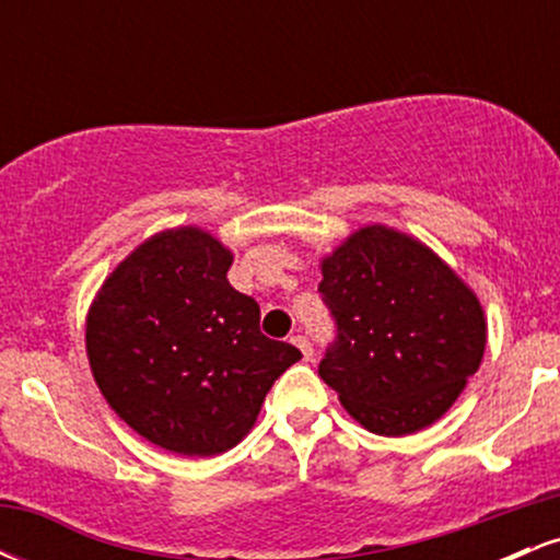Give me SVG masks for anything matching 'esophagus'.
Returning a JSON list of instances; mask_svg holds the SVG:
<instances>
[{
  "label": "esophagus",
  "mask_w": 560,
  "mask_h": 560,
  "mask_svg": "<svg viewBox=\"0 0 560 560\" xmlns=\"http://www.w3.org/2000/svg\"><path fill=\"white\" fill-rule=\"evenodd\" d=\"M292 342L300 347V352H302V355H305V361H311V358H313V345H311V339L302 337V334H294Z\"/></svg>",
  "instance_id": "obj_1"
}]
</instances>
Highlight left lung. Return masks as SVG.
Masks as SVG:
<instances>
[{"mask_svg": "<svg viewBox=\"0 0 560 560\" xmlns=\"http://www.w3.org/2000/svg\"><path fill=\"white\" fill-rule=\"evenodd\" d=\"M318 292L334 320L318 374L369 432H419L477 374L487 342L479 300L410 236L361 229L324 260Z\"/></svg>", "mask_w": 560, "mask_h": 560, "instance_id": "1", "label": "left lung"}]
</instances>
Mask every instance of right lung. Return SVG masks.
I'll use <instances>...</instances> for the list:
<instances>
[{
    "instance_id": "obj_1",
    "label": "right lung",
    "mask_w": 560,
    "mask_h": 560,
    "mask_svg": "<svg viewBox=\"0 0 560 560\" xmlns=\"http://www.w3.org/2000/svg\"><path fill=\"white\" fill-rule=\"evenodd\" d=\"M231 253L199 229L152 236L115 268L86 320L92 374L115 413L182 455H218L253 429L302 352L260 331L229 284Z\"/></svg>"
}]
</instances>
